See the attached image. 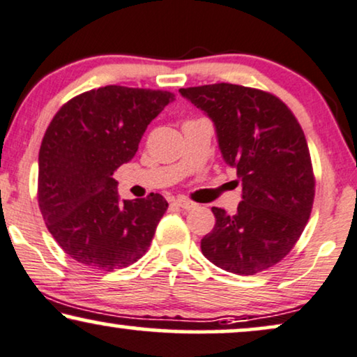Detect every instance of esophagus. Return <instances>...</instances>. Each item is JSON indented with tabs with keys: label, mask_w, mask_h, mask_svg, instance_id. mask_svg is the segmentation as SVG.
Listing matches in <instances>:
<instances>
[{
	"label": "esophagus",
	"mask_w": 357,
	"mask_h": 357,
	"mask_svg": "<svg viewBox=\"0 0 357 357\" xmlns=\"http://www.w3.org/2000/svg\"><path fill=\"white\" fill-rule=\"evenodd\" d=\"M176 206L184 208V211H192V208L197 207V204L189 201V199H186V197H178V199H176Z\"/></svg>",
	"instance_id": "esophagus-1"
}]
</instances>
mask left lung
I'll return each instance as SVG.
<instances>
[{"instance_id":"8db88e82","label":"left lung","mask_w":357,"mask_h":357,"mask_svg":"<svg viewBox=\"0 0 357 357\" xmlns=\"http://www.w3.org/2000/svg\"><path fill=\"white\" fill-rule=\"evenodd\" d=\"M179 93L215 123L218 146L243 186L236 213L212 207L215 225L201 240L206 258L253 275L286 258L310 218L315 174L301 123L274 94L215 83Z\"/></svg>"}]
</instances>
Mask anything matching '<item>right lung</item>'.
Instances as JSON below:
<instances>
[{
	"label": "right lung",
	"instance_id": "add662e5",
	"mask_svg": "<svg viewBox=\"0 0 357 357\" xmlns=\"http://www.w3.org/2000/svg\"><path fill=\"white\" fill-rule=\"evenodd\" d=\"M173 99L161 89L109 84L71 98L47 127L37 201L52 236L79 264L122 269L149 250L168 202L160 194L121 202L112 174Z\"/></svg>",
	"mask_w": 357,
	"mask_h": 357
}]
</instances>
